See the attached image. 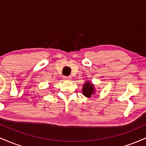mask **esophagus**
<instances>
[{
	"label": "esophagus",
	"instance_id": "34e87169",
	"mask_svg": "<svg viewBox=\"0 0 146 146\" xmlns=\"http://www.w3.org/2000/svg\"><path fill=\"white\" fill-rule=\"evenodd\" d=\"M64 79L65 80H68V81H69V80H71V78L70 76H64Z\"/></svg>",
	"mask_w": 146,
	"mask_h": 146
}]
</instances>
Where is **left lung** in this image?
<instances>
[{
  "instance_id": "1",
  "label": "left lung",
  "mask_w": 146,
  "mask_h": 146,
  "mask_svg": "<svg viewBox=\"0 0 146 146\" xmlns=\"http://www.w3.org/2000/svg\"><path fill=\"white\" fill-rule=\"evenodd\" d=\"M82 91L83 95L84 96L90 98V97H91V95L94 94V86L92 84H90L89 82H88L84 85Z\"/></svg>"
}]
</instances>
